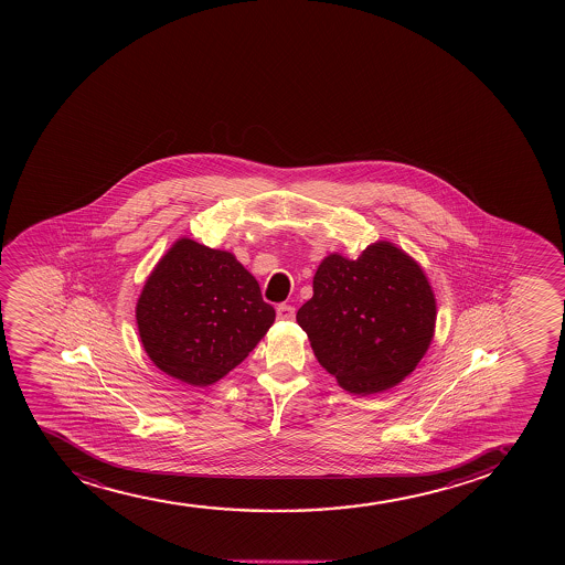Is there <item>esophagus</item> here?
Listing matches in <instances>:
<instances>
[{
	"label": "esophagus",
	"mask_w": 565,
	"mask_h": 565,
	"mask_svg": "<svg viewBox=\"0 0 565 565\" xmlns=\"http://www.w3.org/2000/svg\"><path fill=\"white\" fill-rule=\"evenodd\" d=\"M294 317H296V309H294L292 306L280 303V306L277 307V318H279V320H294Z\"/></svg>",
	"instance_id": "obj_1"
}]
</instances>
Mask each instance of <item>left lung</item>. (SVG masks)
Returning a JSON list of instances; mask_svg holds the SVG:
<instances>
[{
	"instance_id": "8db88e82",
	"label": "left lung",
	"mask_w": 565,
	"mask_h": 565,
	"mask_svg": "<svg viewBox=\"0 0 565 565\" xmlns=\"http://www.w3.org/2000/svg\"><path fill=\"white\" fill-rule=\"evenodd\" d=\"M296 320L339 386L371 396L416 370L434 339L437 303L420 264L376 241L356 258L328 254Z\"/></svg>"
}]
</instances>
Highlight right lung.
<instances>
[{"mask_svg": "<svg viewBox=\"0 0 565 565\" xmlns=\"http://www.w3.org/2000/svg\"><path fill=\"white\" fill-rule=\"evenodd\" d=\"M136 320L158 370L190 386H211L266 335L275 309L234 254L181 237L145 280Z\"/></svg>", "mask_w": 565, "mask_h": 565, "instance_id": "obj_1", "label": "right lung"}]
</instances>
